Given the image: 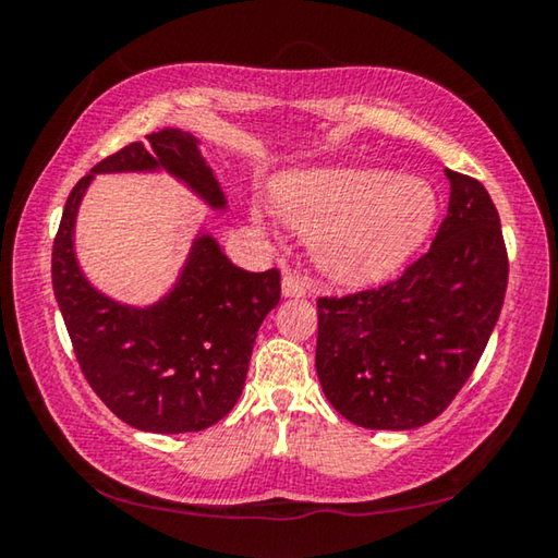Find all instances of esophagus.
Listing matches in <instances>:
<instances>
[{
    "mask_svg": "<svg viewBox=\"0 0 558 558\" xmlns=\"http://www.w3.org/2000/svg\"><path fill=\"white\" fill-rule=\"evenodd\" d=\"M310 292V286L305 280H300L292 276V272H286L282 276V298H305Z\"/></svg>",
    "mask_w": 558,
    "mask_h": 558,
    "instance_id": "1",
    "label": "esophagus"
}]
</instances>
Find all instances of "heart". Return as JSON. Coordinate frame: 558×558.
<instances>
[{
    "mask_svg": "<svg viewBox=\"0 0 558 558\" xmlns=\"http://www.w3.org/2000/svg\"><path fill=\"white\" fill-rule=\"evenodd\" d=\"M276 202L288 226L313 239L317 268L342 286L393 276L438 216L428 179L369 165L295 169L278 179Z\"/></svg>",
    "mask_w": 558,
    "mask_h": 558,
    "instance_id": "obj_1",
    "label": "heart"
}]
</instances>
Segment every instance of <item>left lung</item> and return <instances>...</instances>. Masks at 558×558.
Listing matches in <instances>:
<instances>
[{
  "label": "left lung",
  "mask_w": 558,
  "mask_h": 558,
  "mask_svg": "<svg viewBox=\"0 0 558 558\" xmlns=\"http://www.w3.org/2000/svg\"><path fill=\"white\" fill-rule=\"evenodd\" d=\"M448 216L399 280L319 298L315 366L327 401L354 426L411 430L448 409L499 319L507 251L477 179L446 169Z\"/></svg>",
  "instance_id": "obj_1"
}]
</instances>
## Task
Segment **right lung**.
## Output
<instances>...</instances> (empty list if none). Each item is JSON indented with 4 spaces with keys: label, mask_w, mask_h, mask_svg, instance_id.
Masks as SVG:
<instances>
[{
    "label": "right lung",
    "mask_w": 558,
    "mask_h": 558,
    "mask_svg": "<svg viewBox=\"0 0 558 558\" xmlns=\"http://www.w3.org/2000/svg\"><path fill=\"white\" fill-rule=\"evenodd\" d=\"M159 172L214 211L229 206L192 132L167 128L122 147L65 199L51 253L53 295L83 376L120 421L147 433H192L219 423L239 401L258 329L280 302V272L233 266L199 226L174 286L153 305L100 292L75 258L83 196L98 174Z\"/></svg>",
    "instance_id": "1"
}]
</instances>
